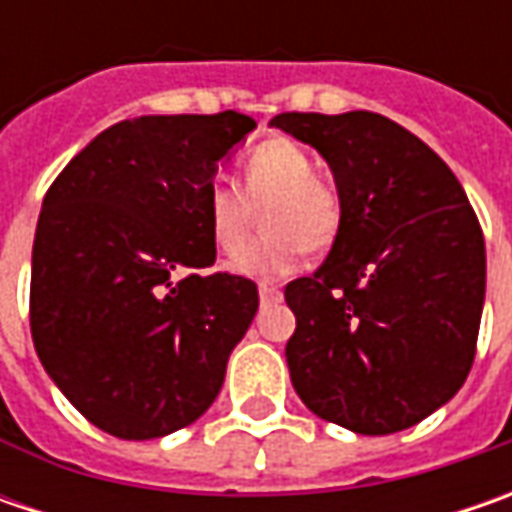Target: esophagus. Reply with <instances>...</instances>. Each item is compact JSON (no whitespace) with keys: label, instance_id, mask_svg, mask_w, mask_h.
<instances>
[{"label":"esophagus","instance_id":"1","mask_svg":"<svg viewBox=\"0 0 512 512\" xmlns=\"http://www.w3.org/2000/svg\"><path fill=\"white\" fill-rule=\"evenodd\" d=\"M259 302H262V307L279 305V302H282V290H276V287L262 285V287H259Z\"/></svg>","mask_w":512,"mask_h":512}]
</instances>
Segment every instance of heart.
I'll return each mask as SVG.
<instances>
[{"instance_id":"obj_1","label":"heart","mask_w":512,"mask_h":512,"mask_svg":"<svg viewBox=\"0 0 512 512\" xmlns=\"http://www.w3.org/2000/svg\"><path fill=\"white\" fill-rule=\"evenodd\" d=\"M242 187L216 179L205 193L210 242L219 253L244 244L255 213L266 233L230 259L236 276L276 282L293 273L302 256L325 253L342 230V193L316 173V162L290 139H267L250 150L242 165Z\"/></svg>"}]
</instances>
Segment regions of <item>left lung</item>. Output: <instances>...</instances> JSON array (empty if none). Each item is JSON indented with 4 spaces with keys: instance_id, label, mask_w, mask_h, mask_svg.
Returning <instances> with one entry per match:
<instances>
[{
    "instance_id": "obj_1",
    "label": "left lung",
    "mask_w": 512,
    "mask_h": 512,
    "mask_svg": "<svg viewBox=\"0 0 512 512\" xmlns=\"http://www.w3.org/2000/svg\"><path fill=\"white\" fill-rule=\"evenodd\" d=\"M342 193L325 265L285 287V347L299 399L362 436L399 433L467 379L484 305V236L464 187L433 150L370 110L279 113Z\"/></svg>"
}]
</instances>
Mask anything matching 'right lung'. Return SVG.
<instances>
[{
	"instance_id": "1",
	"label": "right lung",
	"mask_w": 512,
	"mask_h": 512,
	"mask_svg": "<svg viewBox=\"0 0 512 512\" xmlns=\"http://www.w3.org/2000/svg\"><path fill=\"white\" fill-rule=\"evenodd\" d=\"M256 122L139 116L102 130L56 176L30 262V336L68 402L116 439L193 424L259 310L216 262L205 193Z\"/></svg>"
}]
</instances>
